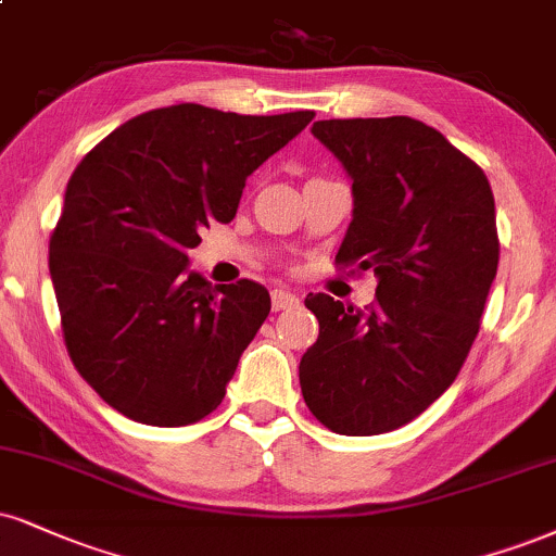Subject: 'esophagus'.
<instances>
[{
    "label": "esophagus",
    "mask_w": 556,
    "mask_h": 556,
    "mask_svg": "<svg viewBox=\"0 0 556 556\" xmlns=\"http://www.w3.org/2000/svg\"><path fill=\"white\" fill-rule=\"evenodd\" d=\"M300 303L298 295L287 290H271V307L274 311H287V307H295Z\"/></svg>",
    "instance_id": "34e87169"
}]
</instances>
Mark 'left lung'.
<instances>
[{"instance_id": "left-lung-1", "label": "left lung", "mask_w": 556, "mask_h": 556, "mask_svg": "<svg viewBox=\"0 0 556 556\" xmlns=\"http://www.w3.org/2000/svg\"><path fill=\"white\" fill-rule=\"evenodd\" d=\"M352 176L339 269L372 271L357 307L307 295L318 342L300 359L307 409L339 434L412 422L456 380L500 261L492 186L469 155L409 116L313 124Z\"/></svg>"}]
</instances>
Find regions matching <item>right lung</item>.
<instances>
[{"mask_svg":"<svg viewBox=\"0 0 556 556\" xmlns=\"http://www.w3.org/2000/svg\"><path fill=\"white\" fill-rule=\"evenodd\" d=\"M313 116L168 105L79 160L51 232V282L72 363L124 417L184 427L225 399L271 300L251 279L210 287L186 274L189 251L236 217L245 178Z\"/></svg>","mask_w":556,"mask_h":556,"instance_id":"1","label":"right lung"}]
</instances>
